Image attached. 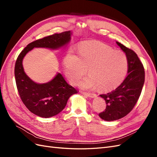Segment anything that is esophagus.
<instances>
[{
    "label": "esophagus",
    "mask_w": 157,
    "mask_h": 157,
    "mask_svg": "<svg viewBox=\"0 0 157 157\" xmlns=\"http://www.w3.org/2000/svg\"><path fill=\"white\" fill-rule=\"evenodd\" d=\"M82 94L84 95V96H86L89 98H96V94H90V93H86V92H82Z\"/></svg>",
    "instance_id": "34e87169"
}]
</instances>
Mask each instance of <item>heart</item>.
Segmentation results:
<instances>
[{"mask_svg": "<svg viewBox=\"0 0 157 157\" xmlns=\"http://www.w3.org/2000/svg\"><path fill=\"white\" fill-rule=\"evenodd\" d=\"M66 77L75 83L86 74L88 77L78 82L82 89L94 90L99 87L108 92L116 88L124 80L128 71V59L121 51L98 42H84L78 56L69 53L64 59Z\"/></svg>", "mask_w": 157, "mask_h": 157, "instance_id": "obj_1", "label": "heart"}]
</instances>
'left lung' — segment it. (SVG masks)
<instances>
[{"label":"left lung","mask_w":157,"mask_h":157,"mask_svg":"<svg viewBox=\"0 0 157 157\" xmlns=\"http://www.w3.org/2000/svg\"><path fill=\"white\" fill-rule=\"evenodd\" d=\"M126 54L128 59V75L119 86L112 92L100 95L106 103V109L99 114L106 121L118 120L125 117L134 108L145 82L144 65L135 52L116 42Z\"/></svg>","instance_id":"obj_1"}]
</instances>
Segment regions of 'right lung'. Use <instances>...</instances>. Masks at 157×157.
<instances>
[{"label":"right lung","mask_w":157,"mask_h":157,"mask_svg":"<svg viewBox=\"0 0 157 157\" xmlns=\"http://www.w3.org/2000/svg\"><path fill=\"white\" fill-rule=\"evenodd\" d=\"M71 35L72 33L68 31L36 40L28 44L17 57L14 74L18 92L26 107L37 116L50 118L58 115L63 110L69 98L77 94V90L67 84L59 73L46 83L34 82L23 69V58L34 48L57 50L67 46Z\"/></svg>","instance_id":"1"}]
</instances>
